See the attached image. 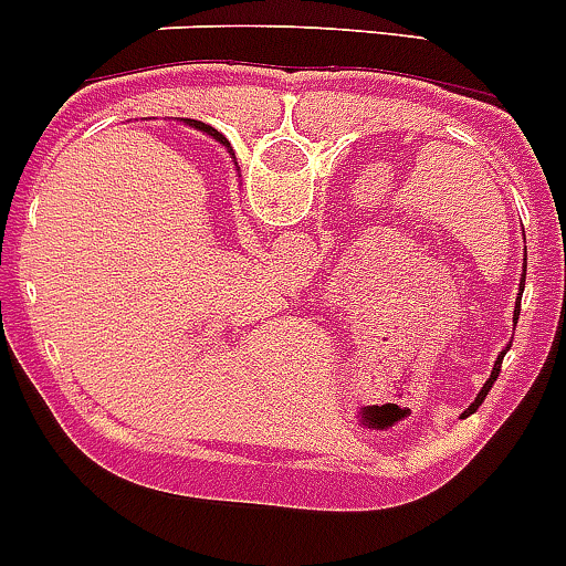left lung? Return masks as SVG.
I'll use <instances>...</instances> for the list:
<instances>
[{
	"instance_id": "8db88e82",
	"label": "left lung",
	"mask_w": 566,
	"mask_h": 566,
	"mask_svg": "<svg viewBox=\"0 0 566 566\" xmlns=\"http://www.w3.org/2000/svg\"><path fill=\"white\" fill-rule=\"evenodd\" d=\"M524 259H527V245H524ZM524 271H527V262H524ZM524 271H522V279H518V287H522V290H518V295H516V310H513V324H516V321H518V307H522V293H524V276H527V273H524ZM507 349H511V346H505V349H502V353H499L496 364H493V369H491V378H488V380H485V386H482V389H480V395H476V400H473V403H471V406H468V409H465V411H462V417L473 415V411L480 409V406H482V400H485V397H488V391H491L493 380H496V378H499V369H502V358H505V353H507Z\"/></svg>"
}]
</instances>
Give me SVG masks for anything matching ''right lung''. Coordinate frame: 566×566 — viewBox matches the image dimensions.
<instances>
[{
    "mask_svg": "<svg viewBox=\"0 0 566 566\" xmlns=\"http://www.w3.org/2000/svg\"><path fill=\"white\" fill-rule=\"evenodd\" d=\"M186 124H188V126H195V129H200V132H206L208 137H213V140H220L222 146H231V144H228V140H226V135H220V132L213 129V126L202 124V120H191V118H186Z\"/></svg>",
    "mask_w": 566,
    "mask_h": 566,
    "instance_id": "1",
    "label": "right lung"
}]
</instances>
